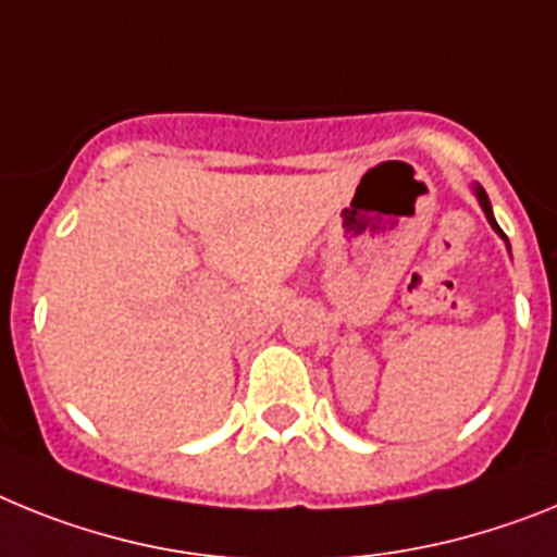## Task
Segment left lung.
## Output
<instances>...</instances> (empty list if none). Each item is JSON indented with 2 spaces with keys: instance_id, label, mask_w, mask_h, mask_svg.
I'll return each instance as SVG.
<instances>
[{
  "instance_id": "1",
  "label": "left lung",
  "mask_w": 557,
  "mask_h": 557,
  "mask_svg": "<svg viewBox=\"0 0 557 557\" xmlns=\"http://www.w3.org/2000/svg\"><path fill=\"white\" fill-rule=\"evenodd\" d=\"M473 196H476V201H480V207H482V212H485L487 224H491V226H493V232H496V235H499V238L505 240V244H507V235H505V232L499 230V224H496V219H493V210H491V198H487L485 187H482V185H473ZM507 251H510V244H507Z\"/></svg>"
}]
</instances>
